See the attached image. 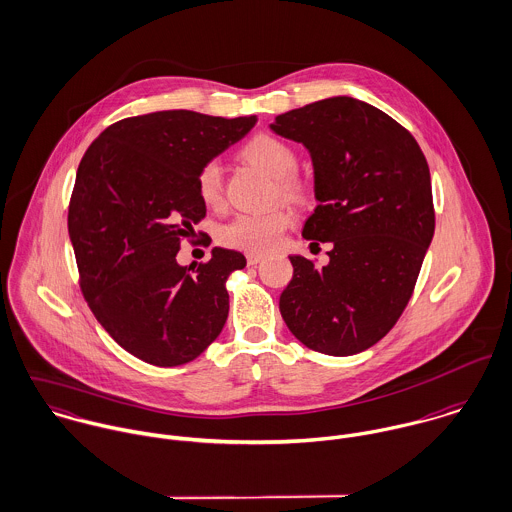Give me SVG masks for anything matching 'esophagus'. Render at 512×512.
<instances>
[{
    "label": "esophagus",
    "mask_w": 512,
    "mask_h": 512,
    "mask_svg": "<svg viewBox=\"0 0 512 512\" xmlns=\"http://www.w3.org/2000/svg\"><path fill=\"white\" fill-rule=\"evenodd\" d=\"M263 261V255H259V253H247V263L249 265H257V263H261Z\"/></svg>",
    "instance_id": "obj_1"
}]
</instances>
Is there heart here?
<instances>
[{
	"instance_id": "1",
	"label": "heart",
	"mask_w": 512,
	"mask_h": 512,
	"mask_svg": "<svg viewBox=\"0 0 512 512\" xmlns=\"http://www.w3.org/2000/svg\"><path fill=\"white\" fill-rule=\"evenodd\" d=\"M241 158L269 178L277 180V188L283 194L299 196L303 192L301 182L295 172L299 166L297 150L275 134H255L241 148ZM196 190L207 207H219L223 204V178L221 168L215 162H207L200 168L196 178ZM293 215L287 209H273L259 215H237L233 221L221 227L219 241L231 249L247 253H267L275 249L291 225Z\"/></svg>"
}]
</instances>
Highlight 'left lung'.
Here are the masks:
<instances>
[{
    "mask_svg": "<svg viewBox=\"0 0 512 512\" xmlns=\"http://www.w3.org/2000/svg\"><path fill=\"white\" fill-rule=\"evenodd\" d=\"M271 130L307 146L318 205L303 237L332 243L322 269L289 257L283 320L314 352L358 354L382 340L408 307L431 243L427 160L402 124L352 97L279 114Z\"/></svg>",
    "mask_w": 512,
    "mask_h": 512,
    "instance_id": "obj_1",
    "label": "left lung"
}]
</instances>
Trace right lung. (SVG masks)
<instances>
[{
    "label": "right lung",
    "instance_id": "obj_1",
    "mask_svg": "<svg viewBox=\"0 0 512 512\" xmlns=\"http://www.w3.org/2000/svg\"><path fill=\"white\" fill-rule=\"evenodd\" d=\"M257 116L162 110L110 124L85 152L69 204L79 283L104 330L160 368L196 360L219 336L239 251L213 247L198 267L176 261L205 217L200 168L241 140Z\"/></svg>",
    "mask_w": 512,
    "mask_h": 512
}]
</instances>
